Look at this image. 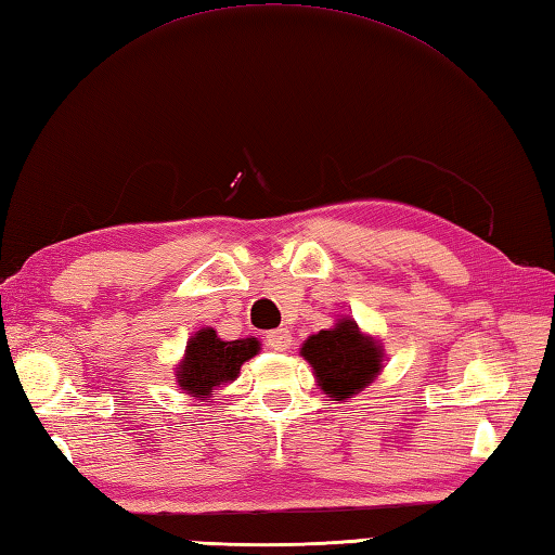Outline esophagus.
Masks as SVG:
<instances>
[{"instance_id": "esophagus-1", "label": "esophagus", "mask_w": 555, "mask_h": 555, "mask_svg": "<svg viewBox=\"0 0 555 555\" xmlns=\"http://www.w3.org/2000/svg\"><path fill=\"white\" fill-rule=\"evenodd\" d=\"M266 347L275 351H287L292 347V332L287 327L270 330L266 335Z\"/></svg>"}]
</instances>
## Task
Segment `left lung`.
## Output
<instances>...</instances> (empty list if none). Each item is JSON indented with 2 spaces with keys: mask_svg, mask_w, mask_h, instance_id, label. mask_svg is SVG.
I'll use <instances>...</instances> for the list:
<instances>
[{
  "mask_svg": "<svg viewBox=\"0 0 555 555\" xmlns=\"http://www.w3.org/2000/svg\"><path fill=\"white\" fill-rule=\"evenodd\" d=\"M301 356L332 401L351 399L365 389L379 375L385 359L377 339L363 335L353 318H341L335 327L311 335L304 341Z\"/></svg>",
  "mask_w": 555,
  "mask_h": 555,
  "instance_id": "1",
  "label": "left lung"
}]
</instances>
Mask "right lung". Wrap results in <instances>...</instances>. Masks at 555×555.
I'll return each mask as SVG.
<instances>
[{"label":"right lung","mask_w":555,"mask_h":555,"mask_svg":"<svg viewBox=\"0 0 555 555\" xmlns=\"http://www.w3.org/2000/svg\"><path fill=\"white\" fill-rule=\"evenodd\" d=\"M258 349L261 344L254 337L223 341L214 327H204L188 341L178 365V385L196 399L211 397L218 385L240 375L242 363L254 359Z\"/></svg>","instance_id":"add662e5"}]
</instances>
